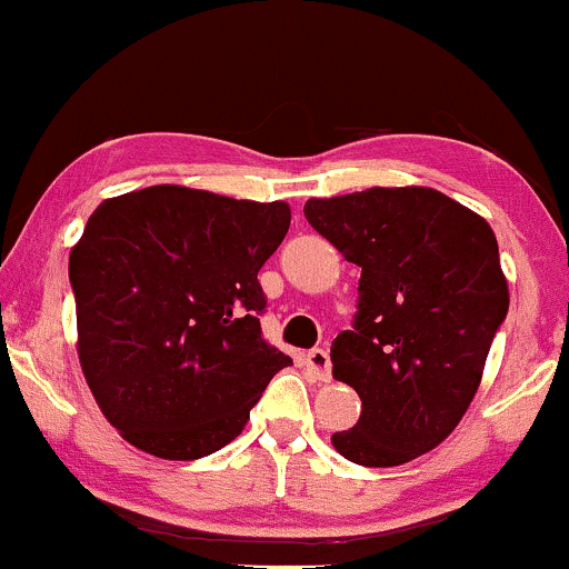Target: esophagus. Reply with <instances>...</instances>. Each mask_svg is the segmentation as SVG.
Instances as JSON below:
<instances>
[{
    "label": "esophagus",
    "mask_w": 569,
    "mask_h": 569,
    "mask_svg": "<svg viewBox=\"0 0 569 569\" xmlns=\"http://www.w3.org/2000/svg\"><path fill=\"white\" fill-rule=\"evenodd\" d=\"M307 367L312 369V375L318 377V380L321 382H329L331 380V358H329V352H326L323 348H316V350H310L307 352Z\"/></svg>",
    "instance_id": "esophagus-1"
}]
</instances>
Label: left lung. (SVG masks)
<instances>
[{"label": "left lung", "instance_id": "left-lung-1", "mask_svg": "<svg viewBox=\"0 0 569 569\" xmlns=\"http://www.w3.org/2000/svg\"><path fill=\"white\" fill-rule=\"evenodd\" d=\"M305 217L361 267L352 329L331 342L335 377L361 396V417L331 443L367 468L415 460L471 407L506 321L492 227L428 187L307 200Z\"/></svg>", "mask_w": 569, "mask_h": 569}]
</instances>
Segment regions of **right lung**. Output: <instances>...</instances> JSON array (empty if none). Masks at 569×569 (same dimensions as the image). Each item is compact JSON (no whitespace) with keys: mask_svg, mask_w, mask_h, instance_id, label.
I'll list each match as a JSON object with an SVG mask.
<instances>
[{"mask_svg":"<svg viewBox=\"0 0 569 569\" xmlns=\"http://www.w3.org/2000/svg\"><path fill=\"white\" fill-rule=\"evenodd\" d=\"M291 224L286 202L173 184L103 200L71 248L77 350L122 439L198 460L227 447L291 358L262 337L259 270Z\"/></svg>","mask_w":569,"mask_h":569,"instance_id":"obj_1","label":"right lung"}]
</instances>
